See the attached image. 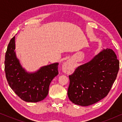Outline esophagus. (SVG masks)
<instances>
[{
	"instance_id": "34e87169",
	"label": "esophagus",
	"mask_w": 122,
	"mask_h": 122,
	"mask_svg": "<svg viewBox=\"0 0 122 122\" xmlns=\"http://www.w3.org/2000/svg\"><path fill=\"white\" fill-rule=\"evenodd\" d=\"M71 68V66L69 61H66V62L63 64L62 69H63V71H64L65 72H68V71H70Z\"/></svg>"
}]
</instances>
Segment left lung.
<instances>
[{"mask_svg":"<svg viewBox=\"0 0 122 122\" xmlns=\"http://www.w3.org/2000/svg\"><path fill=\"white\" fill-rule=\"evenodd\" d=\"M119 69V61L114 51L103 49L69 76L70 101L75 104L88 106L103 99L111 91Z\"/></svg>","mask_w":122,"mask_h":122,"instance_id":"left-lung-1","label":"left lung"}]
</instances>
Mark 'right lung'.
I'll list each match as a JSON object with an SVG mask.
<instances>
[{
    "instance_id": "1",
    "label": "right lung",
    "mask_w": 122,
    "mask_h": 122,
    "mask_svg": "<svg viewBox=\"0 0 122 122\" xmlns=\"http://www.w3.org/2000/svg\"><path fill=\"white\" fill-rule=\"evenodd\" d=\"M15 36L10 41L5 57V72L7 81L15 93L27 102L44 99L50 83L58 74V63L41 67L35 73L26 72L20 64L15 51Z\"/></svg>"
}]
</instances>
